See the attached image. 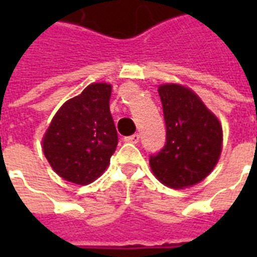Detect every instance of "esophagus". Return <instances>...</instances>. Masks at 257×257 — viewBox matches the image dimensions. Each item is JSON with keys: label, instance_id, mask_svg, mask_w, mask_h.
<instances>
[{"label": "esophagus", "instance_id": "34e87169", "mask_svg": "<svg viewBox=\"0 0 257 257\" xmlns=\"http://www.w3.org/2000/svg\"><path fill=\"white\" fill-rule=\"evenodd\" d=\"M139 139H140L139 135L135 134V135H131V136H126L123 140H125V142H128V143H135V145H136V143L139 142Z\"/></svg>", "mask_w": 257, "mask_h": 257}]
</instances>
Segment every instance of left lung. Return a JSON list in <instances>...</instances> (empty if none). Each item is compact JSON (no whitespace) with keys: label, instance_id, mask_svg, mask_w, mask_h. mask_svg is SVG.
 Instances as JSON below:
<instances>
[{"label":"left lung","instance_id":"1","mask_svg":"<svg viewBox=\"0 0 257 257\" xmlns=\"http://www.w3.org/2000/svg\"><path fill=\"white\" fill-rule=\"evenodd\" d=\"M167 126V142L150 156L160 182L183 189L205 179L220 157V122L198 96L184 86L167 84L158 89Z\"/></svg>","mask_w":257,"mask_h":257}]
</instances>
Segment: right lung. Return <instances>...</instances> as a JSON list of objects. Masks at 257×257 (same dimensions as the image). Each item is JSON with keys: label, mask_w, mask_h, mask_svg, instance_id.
<instances>
[{"label": "right lung", "mask_w": 257, "mask_h": 257, "mask_svg": "<svg viewBox=\"0 0 257 257\" xmlns=\"http://www.w3.org/2000/svg\"><path fill=\"white\" fill-rule=\"evenodd\" d=\"M111 85L92 84L60 107L44 136V154L59 176L75 184L99 178L118 145L110 112Z\"/></svg>", "instance_id": "1"}]
</instances>
